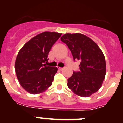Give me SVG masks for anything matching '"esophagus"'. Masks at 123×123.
Instances as JSON below:
<instances>
[{"label": "esophagus", "mask_w": 123, "mask_h": 123, "mask_svg": "<svg viewBox=\"0 0 123 123\" xmlns=\"http://www.w3.org/2000/svg\"><path fill=\"white\" fill-rule=\"evenodd\" d=\"M63 69H64V68H60V67H59V68H58V69H60V71H62Z\"/></svg>", "instance_id": "obj_1"}]
</instances>
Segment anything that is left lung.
Instances as JSON below:
<instances>
[{
	"label": "left lung",
	"mask_w": 123,
	"mask_h": 123,
	"mask_svg": "<svg viewBox=\"0 0 123 123\" xmlns=\"http://www.w3.org/2000/svg\"><path fill=\"white\" fill-rule=\"evenodd\" d=\"M61 41L68 47L74 61L81 62L79 70L68 79V87L79 96L87 97L98 91L106 74L105 56L99 47L80 33L65 34Z\"/></svg>",
	"instance_id": "1"
}]
</instances>
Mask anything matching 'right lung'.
<instances>
[{"mask_svg":"<svg viewBox=\"0 0 123 123\" xmlns=\"http://www.w3.org/2000/svg\"><path fill=\"white\" fill-rule=\"evenodd\" d=\"M62 34L44 32L29 40L18 52L15 71L24 89L31 94L43 92L51 86L57 67L46 66L48 54Z\"/></svg>","mask_w":123,"mask_h":123,"instance_id":"obj_1","label":"right lung"}]
</instances>
